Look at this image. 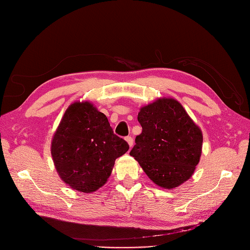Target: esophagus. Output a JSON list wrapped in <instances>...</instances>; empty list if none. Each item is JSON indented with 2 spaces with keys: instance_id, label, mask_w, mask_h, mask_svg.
<instances>
[{
  "instance_id": "esophagus-1",
  "label": "esophagus",
  "mask_w": 250,
  "mask_h": 250,
  "mask_svg": "<svg viewBox=\"0 0 250 250\" xmlns=\"http://www.w3.org/2000/svg\"><path fill=\"white\" fill-rule=\"evenodd\" d=\"M125 140L128 143V145H129V147H132V145H133V139L131 137H126Z\"/></svg>"
}]
</instances>
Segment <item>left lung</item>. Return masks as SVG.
Wrapping results in <instances>:
<instances>
[{
  "label": "left lung",
  "mask_w": 250,
  "mask_h": 250,
  "mask_svg": "<svg viewBox=\"0 0 250 250\" xmlns=\"http://www.w3.org/2000/svg\"><path fill=\"white\" fill-rule=\"evenodd\" d=\"M143 130L130 155L158 187L177 188L190 179L200 161L202 131L173 98H160L140 109Z\"/></svg>",
  "instance_id": "8db88e82"
}]
</instances>
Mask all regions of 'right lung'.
Masks as SVG:
<instances>
[{"instance_id":"add662e5","label":"right lung","mask_w":250,"mask_h":250,"mask_svg":"<svg viewBox=\"0 0 250 250\" xmlns=\"http://www.w3.org/2000/svg\"><path fill=\"white\" fill-rule=\"evenodd\" d=\"M128 149L127 142L113 133L106 116L88 101L66 108L51 143L59 177L73 190L86 194L106 184L115 161Z\"/></svg>"}]
</instances>
